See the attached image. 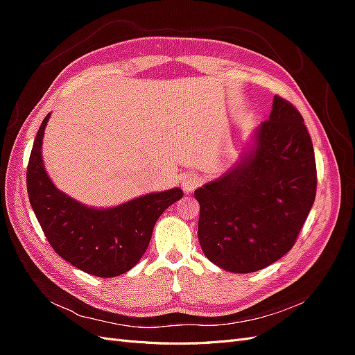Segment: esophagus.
I'll return each mask as SVG.
<instances>
[{"mask_svg": "<svg viewBox=\"0 0 355 355\" xmlns=\"http://www.w3.org/2000/svg\"><path fill=\"white\" fill-rule=\"evenodd\" d=\"M200 182H201V179L197 175L188 173L182 178V188H184L185 192H192L200 185Z\"/></svg>", "mask_w": 355, "mask_h": 355, "instance_id": "34e87169", "label": "esophagus"}]
</instances>
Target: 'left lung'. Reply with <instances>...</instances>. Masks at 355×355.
Returning a JSON list of instances; mask_svg holds the SVG:
<instances>
[{
	"instance_id": "8db88e82",
	"label": "left lung",
	"mask_w": 355,
	"mask_h": 355,
	"mask_svg": "<svg viewBox=\"0 0 355 355\" xmlns=\"http://www.w3.org/2000/svg\"><path fill=\"white\" fill-rule=\"evenodd\" d=\"M317 189L314 148L295 106L274 96L270 120L253 130L228 171L196 189L198 241L207 259L249 274L292 249Z\"/></svg>"
}]
</instances>
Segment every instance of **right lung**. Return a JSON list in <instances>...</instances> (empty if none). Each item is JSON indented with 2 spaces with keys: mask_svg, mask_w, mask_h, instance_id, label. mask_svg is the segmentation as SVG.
I'll return each instance as SVG.
<instances>
[{
  "mask_svg": "<svg viewBox=\"0 0 355 355\" xmlns=\"http://www.w3.org/2000/svg\"><path fill=\"white\" fill-rule=\"evenodd\" d=\"M49 118L37 132L26 171L29 202L46 239L60 257L87 274L110 278L130 271L146 252L161 213L184 192H153L108 209L73 200L53 184L42 161Z\"/></svg>",
  "mask_w": 355,
  "mask_h": 355,
  "instance_id": "1",
  "label": "right lung"
}]
</instances>
